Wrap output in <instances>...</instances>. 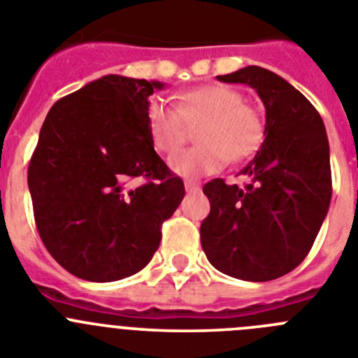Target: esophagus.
I'll use <instances>...</instances> for the list:
<instances>
[{
	"mask_svg": "<svg viewBox=\"0 0 358 358\" xmlns=\"http://www.w3.org/2000/svg\"><path fill=\"white\" fill-rule=\"evenodd\" d=\"M185 188H186V192H188V194H192V192H199V189H201V185H199V182H195V181H186Z\"/></svg>",
	"mask_w": 358,
	"mask_h": 358,
	"instance_id": "1",
	"label": "esophagus"
}]
</instances>
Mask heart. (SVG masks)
<instances>
[{
  "label": "heart",
  "mask_w": 358,
  "mask_h": 358,
  "mask_svg": "<svg viewBox=\"0 0 358 358\" xmlns=\"http://www.w3.org/2000/svg\"><path fill=\"white\" fill-rule=\"evenodd\" d=\"M197 123L199 145L170 159V169L182 177L208 176L224 169L227 161L248 159L264 141L262 113L243 102V94L229 85H201L182 93L177 106L156 100L148 107V134L163 154L181 147L189 127Z\"/></svg>",
  "instance_id": "obj_1"
}]
</instances>
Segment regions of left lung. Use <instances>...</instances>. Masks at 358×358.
Instances as JSON below:
<instances>
[{"mask_svg":"<svg viewBox=\"0 0 358 358\" xmlns=\"http://www.w3.org/2000/svg\"><path fill=\"white\" fill-rule=\"evenodd\" d=\"M248 84L265 106V140L242 170L243 188L224 179L202 192L211 210L201 224L208 260L227 276L276 280L305 260L331 199L330 145L315 107L285 78L260 66L217 77Z\"/></svg>","mask_w":358,"mask_h":358,"instance_id":"left-lung-1","label":"left lung"}]
</instances>
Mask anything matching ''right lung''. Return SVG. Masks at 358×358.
<instances>
[{
    "instance_id": "add662e5",
    "label": "right lung",
    "mask_w": 358,
    "mask_h": 358,
    "mask_svg": "<svg viewBox=\"0 0 358 358\" xmlns=\"http://www.w3.org/2000/svg\"><path fill=\"white\" fill-rule=\"evenodd\" d=\"M163 85L106 75L44 120L28 188L44 248L73 276L106 283L140 273L185 197L148 134V98ZM136 178L145 182L132 187Z\"/></svg>"
}]
</instances>
